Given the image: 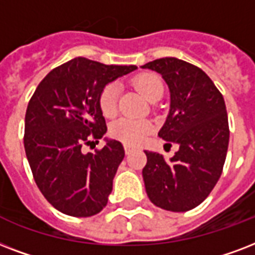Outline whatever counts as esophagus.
Returning a JSON list of instances; mask_svg holds the SVG:
<instances>
[{
  "mask_svg": "<svg viewBox=\"0 0 255 255\" xmlns=\"http://www.w3.org/2000/svg\"><path fill=\"white\" fill-rule=\"evenodd\" d=\"M131 150H133V147H131V146L125 145V153H126V154H129V153H130V151H131Z\"/></svg>",
  "mask_w": 255,
  "mask_h": 255,
  "instance_id": "esophagus-1",
  "label": "esophagus"
}]
</instances>
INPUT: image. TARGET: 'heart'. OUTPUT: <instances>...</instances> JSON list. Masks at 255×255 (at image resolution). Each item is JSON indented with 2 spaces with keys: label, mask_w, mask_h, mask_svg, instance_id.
<instances>
[{
  "label": "heart",
  "mask_w": 255,
  "mask_h": 255,
  "mask_svg": "<svg viewBox=\"0 0 255 255\" xmlns=\"http://www.w3.org/2000/svg\"><path fill=\"white\" fill-rule=\"evenodd\" d=\"M134 85L143 94L146 100L155 102L163 94V84L161 78L155 74H141L134 80ZM118 96L120 88L116 82L105 85L101 90L100 108L105 117H113L118 110ZM153 130L151 122L147 120H134L122 117L110 125L112 137L124 142L125 145H137L143 141V138Z\"/></svg>",
  "instance_id": "heart-1"
}]
</instances>
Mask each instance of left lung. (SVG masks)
I'll use <instances>...</instances> for the list:
<instances>
[{
  "label": "left lung",
  "mask_w": 255,
  "mask_h": 255,
  "mask_svg": "<svg viewBox=\"0 0 255 255\" xmlns=\"http://www.w3.org/2000/svg\"><path fill=\"white\" fill-rule=\"evenodd\" d=\"M142 68L166 81L170 112L158 135L179 146L170 161L146 150V193L158 208L187 212L208 198L222 174L230 135L224 97L202 69L186 61L166 57Z\"/></svg>",
  "instance_id": "left-lung-1"
}]
</instances>
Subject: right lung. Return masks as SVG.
Masks as SVG:
<instances>
[{
    "instance_id": "obj_1",
    "label": "right lung",
    "mask_w": 255,
    "mask_h": 255,
    "mask_svg": "<svg viewBox=\"0 0 255 255\" xmlns=\"http://www.w3.org/2000/svg\"><path fill=\"white\" fill-rule=\"evenodd\" d=\"M135 69L77 57L53 69L31 96L25 153L37 186L61 213L92 217L106 206L125 150L114 139L94 153H84V146L98 143L108 130L101 90Z\"/></svg>"
}]
</instances>
